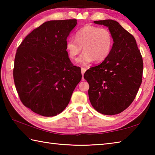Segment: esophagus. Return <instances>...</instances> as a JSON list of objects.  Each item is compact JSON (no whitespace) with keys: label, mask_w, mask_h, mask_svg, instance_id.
<instances>
[{"label":"esophagus","mask_w":155,"mask_h":155,"mask_svg":"<svg viewBox=\"0 0 155 155\" xmlns=\"http://www.w3.org/2000/svg\"><path fill=\"white\" fill-rule=\"evenodd\" d=\"M86 71H87V69H86V68H81V73H82V74H83V76L84 75V72H86Z\"/></svg>","instance_id":"34e87169"}]
</instances>
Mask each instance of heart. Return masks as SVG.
Wrapping results in <instances>:
<instances>
[{
  "mask_svg": "<svg viewBox=\"0 0 155 155\" xmlns=\"http://www.w3.org/2000/svg\"><path fill=\"white\" fill-rule=\"evenodd\" d=\"M113 45V35L107 28L88 25L76 32L75 38L67 39L66 49L68 57L74 60L83 47L84 52L77 59V63L87 66L94 60H105L110 53Z\"/></svg>",
  "mask_w": 155,
  "mask_h": 155,
  "instance_id": "obj_1",
  "label": "heart"
}]
</instances>
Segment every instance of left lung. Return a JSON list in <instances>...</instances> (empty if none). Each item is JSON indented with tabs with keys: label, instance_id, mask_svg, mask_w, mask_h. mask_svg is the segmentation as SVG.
Masks as SVG:
<instances>
[{
	"label": "left lung",
	"instance_id": "left-lung-1",
	"mask_svg": "<svg viewBox=\"0 0 155 155\" xmlns=\"http://www.w3.org/2000/svg\"><path fill=\"white\" fill-rule=\"evenodd\" d=\"M94 22L108 28L114 43L102 63L85 72L88 97L98 113L117 114L130 106L138 93L142 83L143 58L135 38L118 22L108 19Z\"/></svg>",
	"mask_w": 155,
	"mask_h": 155
}]
</instances>
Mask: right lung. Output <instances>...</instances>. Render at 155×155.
I'll list each match as a JSON object with an SVG mask.
<instances>
[{"instance_id":"right-lung-1","label":"right lung","mask_w":155,"mask_h":155,"mask_svg":"<svg viewBox=\"0 0 155 155\" xmlns=\"http://www.w3.org/2000/svg\"><path fill=\"white\" fill-rule=\"evenodd\" d=\"M77 19L49 21L34 29L17 48L13 69L22 104L43 117H54L67 107L82 78L66 51Z\"/></svg>"}]
</instances>
